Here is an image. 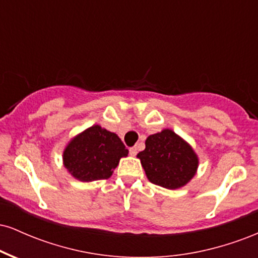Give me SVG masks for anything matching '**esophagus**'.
Returning <instances> with one entry per match:
<instances>
[{
  "label": "esophagus",
  "instance_id": "esophagus-1",
  "mask_svg": "<svg viewBox=\"0 0 258 258\" xmlns=\"http://www.w3.org/2000/svg\"><path fill=\"white\" fill-rule=\"evenodd\" d=\"M137 153H138L137 147L130 148V154H131V156H136V155H137Z\"/></svg>",
  "mask_w": 258,
  "mask_h": 258
}]
</instances>
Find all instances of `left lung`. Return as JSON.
Here are the masks:
<instances>
[{"label": "left lung", "instance_id": "obj_1", "mask_svg": "<svg viewBox=\"0 0 258 258\" xmlns=\"http://www.w3.org/2000/svg\"><path fill=\"white\" fill-rule=\"evenodd\" d=\"M137 158L149 182L166 189L184 186L199 167V158L190 144L170 128L150 135Z\"/></svg>", "mask_w": 258, "mask_h": 258}]
</instances>
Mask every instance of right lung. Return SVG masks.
Here are the masks:
<instances>
[{
	"label": "right lung",
	"mask_w": 258,
	"mask_h": 258,
	"mask_svg": "<svg viewBox=\"0 0 258 258\" xmlns=\"http://www.w3.org/2000/svg\"><path fill=\"white\" fill-rule=\"evenodd\" d=\"M128 155L116 133L93 125L70 139L63 152V165L74 178L81 182L108 179Z\"/></svg>",
	"instance_id": "obj_1"
}]
</instances>
